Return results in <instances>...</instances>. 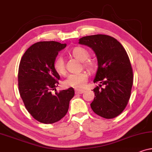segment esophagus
Returning a JSON list of instances; mask_svg holds the SVG:
<instances>
[{
	"label": "esophagus",
	"mask_w": 152,
	"mask_h": 152,
	"mask_svg": "<svg viewBox=\"0 0 152 152\" xmlns=\"http://www.w3.org/2000/svg\"><path fill=\"white\" fill-rule=\"evenodd\" d=\"M83 93H84V90H80V89H76L75 90V93L77 94H82Z\"/></svg>",
	"instance_id": "1"
}]
</instances>
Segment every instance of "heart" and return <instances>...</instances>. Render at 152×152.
<instances>
[{"label": "heart", "instance_id": "b5f03b06", "mask_svg": "<svg viewBox=\"0 0 152 152\" xmlns=\"http://www.w3.org/2000/svg\"><path fill=\"white\" fill-rule=\"evenodd\" d=\"M72 55L76 59L81 61H84L88 59L89 53L86 49L82 47H75L72 49ZM85 67L88 69H93L94 67V64L91 61L84 62ZM54 68L57 73L60 75H64L66 73V68L64 65V61L61 57H57L54 61ZM88 79V75L86 72H79V73L70 74L64 80V84L65 86L72 87V88H82L85 86Z\"/></svg>", "mask_w": 152, "mask_h": 152}]
</instances>
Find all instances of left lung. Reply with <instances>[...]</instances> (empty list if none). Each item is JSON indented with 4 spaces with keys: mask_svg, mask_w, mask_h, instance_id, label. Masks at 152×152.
Returning <instances> with one entry per match:
<instances>
[{
    "mask_svg": "<svg viewBox=\"0 0 152 152\" xmlns=\"http://www.w3.org/2000/svg\"><path fill=\"white\" fill-rule=\"evenodd\" d=\"M79 43L92 48L97 59L98 68L93 82L100 84L93 89L95 97L91 109L104 118L117 117L127 105L134 80L125 49L115 38L105 34L84 37Z\"/></svg>",
    "mask_w": 152,
    "mask_h": 152,
    "instance_id": "obj_1",
    "label": "left lung"
}]
</instances>
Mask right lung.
<instances>
[{"mask_svg":"<svg viewBox=\"0 0 152 152\" xmlns=\"http://www.w3.org/2000/svg\"><path fill=\"white\" fill-rule=\"evenodd\" d=\"M66 44L57 41H40L29 48L18 67V90L30 115L43 124H53L67 113L73 88L60 91L56 87L60 77L54 68L58 53ZM53 90L55 93H52Z\"/></svg>","mask_w":152,"mask_h":152,"instance_id":"1","label":"right lung"}]
</instances>
